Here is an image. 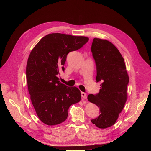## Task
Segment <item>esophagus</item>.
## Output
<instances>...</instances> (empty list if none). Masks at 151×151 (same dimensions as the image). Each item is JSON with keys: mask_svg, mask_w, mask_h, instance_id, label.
<instances>
[{"mask_svg": "<svg viewBox=\"0 0 151 151\" xmlns=\"http://www.w3.org/2000/svg\"><path fill=\"white\" fill-rule=\"evenodd\" d=\"M81 97L84 99H87V94L84 92H81Z\"/></svg>", "mask_w": 151, "mask_h": 151, "instance_id": "obj_1", "label": "esophagus"}]
</instances>
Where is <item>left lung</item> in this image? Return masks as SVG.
<instances>
[{
  "mask_svg": "<svg viewBox=\"0 0 151 151\" xmlns=\"http://www.w3.org/2000/svg\"><path fill=\"white\" fill-rule=\"evenodd\" d=\"M91 51L97 67L96 81L101 83L98 94L88 96L100 109V114L91 122L99 129H106L116 123L124 107L129 77L124 58L111 42L94 38Z\"/></svg>",
  "mask_w": 151,
  "mask_h": 151,
  "instance_id": "8db88e82",
  "label": "left lung"
}]
</instances>
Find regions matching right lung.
<instances>
[{
	"mask_svg": "<svg viewBox=\"0 0 151 151\" xmlns=\"http://www.w3.org/2000/svg\"><path fill=\"white\" fill-rule=\"evenodd\" d=\"M88 40L84 36L50 34L31 51L26 65L27 88L37 115L44 124L55 125L65 121L69 107L81 100L78 88L61 83L57 75L65 70L67 54Z\"/></svg>",
	"mask_w": 151,
	"mask_h": 151,
	"instance_id": "add662e5",
	"label": "right lung"
}]
</instances>
